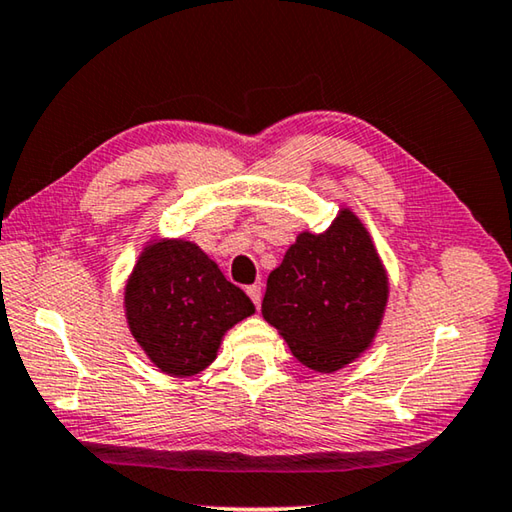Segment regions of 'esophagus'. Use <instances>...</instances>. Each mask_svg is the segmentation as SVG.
Wrapping results in <instances>:
<instances>
[{
  "instance_id": "esophagus-1",
  "label": "esophagus",
  "mask_w": 512,
  "mask_h": 512,
  "mask_svg": "<svg viewBox=\"0 0 512 512\" xmlns=\"http://www.w3.org/2000/svg\"><path fill=\"white\" fill-rule=\"evenodd\" d=\"M246 293L255 302V307H259V302H262V284H250V287H246Z\"/></svg>"
}]
</instances>
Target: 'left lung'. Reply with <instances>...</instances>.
I'll use <instances>...</instances> for the list:
<instances>
[{
  "label": "left lung",
  "instance_id": "8db88e82",
  "mask_svg": "<svg viewBox=\"0 0 512 512\" xmlns=\"http://www.w3.org/2000/svg\"><path fill=\"white\" fill-rule=\"evenodd\" d=\"M386 300V271L370 235L341 210L323 235L302 232L268 275L262 314L300 363L334 372L375 339Z\"/></svg>",
  "mask_w": 512,
  "mask_h": 512
}]
</instances>
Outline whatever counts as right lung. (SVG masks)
I'll return each instance as SVG.
<instances>
[{"label":"right lung","instance_id":"right-lung-1","mask_svg":"<svg viewBox=\"0 0 512 512\" xmlns=\"http://www.w3.org/2000/svg\"><path fill=\"white\" fill-rule=\"evenodd\" d=\"M255 311L192 241L146 246L126 284L128 327L162 372L192 377L216 359L223 334Z\"/></svg>","mask_w":512,"mask_h":512}]
</instances>
